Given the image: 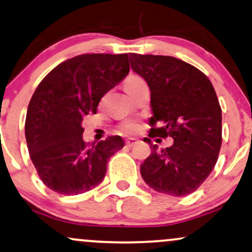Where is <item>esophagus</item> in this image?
Listing matches in <instances>:
<instances>
[{
    "instance_id": "1",
    "label": "esophagus",
    "mask_w": 252,
    "mask_h": 252,
    "mask_svg": "<svg viewBox=\"0 0 252 252\" xmlns=\"http://www.w3.org/2000/svg\"><path fill=\"white\" fill-rule=\"evenodd\" d=\"M136 143H137V139L136 138H128L126 141V144L128 145V147H134Z\"/></svg>"
}]
</instances>
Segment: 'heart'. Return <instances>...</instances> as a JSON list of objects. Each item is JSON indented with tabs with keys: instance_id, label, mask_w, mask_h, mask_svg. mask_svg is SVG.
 Masks as SVG:
<instances>
[{
	"instance_id": "b5f03b06",
	"label": "heart",
	"mask_w": 252,
	"mask_h": 252,
	"mask_svg": "<svg viewBox=\"0 0 252 252\" xmlns=\"http://www.w3.org/2000/svg\"><path fill=\"white\" fill-rule=\"evenodd\" d=\"M142 82H144L142 80L141 77L137 76V75H130L126 78V81H124L123 83V87L124 89H126V92L128 93L130 89H132V88L137 86V84L142 83ZM121 131H123L124 134H134V132L138 131L139 128V123L136 122V121H126V122H123L121 124Z\"/></svg>"
}]
</instances>
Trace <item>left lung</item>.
I'll return each mask as SVG.
<instances>
[{
  "label": "left lung",
  "instance_id": "8db88e82",
  "mask_svg": "<svg viewBox=\"0 0 252 252\" xmlns=\"http://www.w3.org/2000/svg\"><path fill=\"white\" fill-rule=\"evenodd\" d=\"M131 68L150 88L153 117L149 137L174 139L141 165L150 188L170 196L196 191L216 164L222 145V109L216 92L201 70L171 56L129 54Z\"/></svg>",
  "mask_w": 252,
  "mask_h": 252
}]
</instances>
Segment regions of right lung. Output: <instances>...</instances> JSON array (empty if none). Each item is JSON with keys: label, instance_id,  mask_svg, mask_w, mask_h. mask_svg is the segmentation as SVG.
Listing matches in <instances>:
<instances>
[{"label": "right lung", "instance_id": "add662e5", "mask_svg": "<svg viewBox=\"0 0 252 252\" xmlns=\"http://www.w3.org/2000/svg\"><path fill=\"white\" fill-rule=\"evenodd\" d=\"M128 54H84L60 63L30 99L26 139L42 182L53 191L72 196L98 186L108 159L123 148L120 136L92 144L82 138L81 122L96 114L104 94L128 75Z\"/></svg>", "mask_w": 252, "mask_h": 252}]
</instances>
